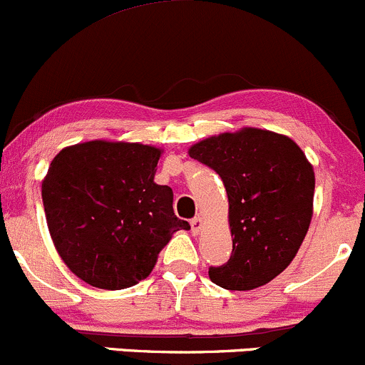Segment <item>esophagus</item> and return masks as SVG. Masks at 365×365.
I'll list each match as a JSON object with an SVG mask.
<instances>
[{
    "instance_id": "esophagus-1",
    "label": "esophagus",
    "mask_w": 365,
    "mask_h": 365,
    "mask_svg": "<svg viewBox=\"0 0 365 365\" xmlns=\"http://www.w3.org/2000/svg\"><path fill=\"white\" fill-rule=\"evenodd\" d=\"M190 225H191V233L198 235L200 230H202V219H200V217H193V219H191V221H190Z\"/></svg>"
}]
</instances>
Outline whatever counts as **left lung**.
I'll return each instance as SVG.
<instances>
[{"label":"left lung","instance_id":"obj_1","mask_svg":"<svg viewBox=\"0 0 365 365\" xmlns=\"http://www.w3.org/2000/svg\"><path fill=\"white\" fill-rule=\"evenodd\" d=\"M191 158L222 179L233 250L209 277L228 291H250L280 275L303 244L313 214L315 174L289 137L259 128L209 137Z\"/></svg>","mask_w":365,"mask_h":365}]
</instances>
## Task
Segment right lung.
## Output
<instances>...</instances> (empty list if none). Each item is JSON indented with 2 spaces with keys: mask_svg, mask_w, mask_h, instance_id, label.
I'll list each match as a JSON object with an SVG mask.
<instances>
[{
  "mask_svg": "<svg viewBox=\"0 0 365 365\" xmlns=\"http://www.w3.org/2000/svg\"><path fill=\"white\" fill-rule=\"evenodd\" d=\"M162 150L90 140L62 150L41 184L46 225L58 256L92 287L139 284L178 230L174 193L155 182Z\"/></svg>",
  "mask_w": 365,
  "mask_h": 365,
  "instance_id": "right-lung-1",
  "label": "right lung"
}]
</instances>
